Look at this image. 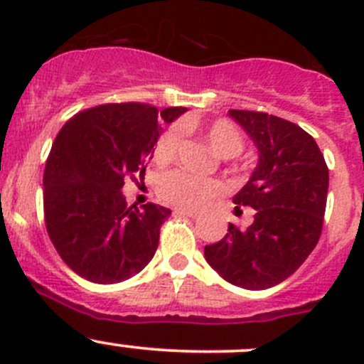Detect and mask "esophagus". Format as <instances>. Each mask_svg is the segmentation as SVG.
<instances>
[{"label": "esophagus", "instance_id": "esophagus-1", "mask_svg": "<svg viewBox=\"0 0 364 364\" xmlns=\"http://www.w3.org/2000/svg\"><path fill=\"white\" fill-rule=\"evenodd\" d=\"M174 213L176 215H183V216H197V211H193V209H185V208H176Z\"/></svg>", "mask_w": 364, "mask_h": 364}]
</instances>
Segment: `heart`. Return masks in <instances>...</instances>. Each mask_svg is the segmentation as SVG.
<instances>
[{"mask_svg":"<svg viewBox=\"0 0 364 364\" xmlns=\"http://www.w3.org/2000/svg\"><path fill=\"white\" fill-rule=\"evenodd\" d=\"M204 139L213 151L222 159H232L243 149V135L236 124L227 119H218L209 124L204 130ZM179 142L181 134L178 128H168L156 142L155 160L161 165L174 160ZM159 192L161 199L167 203L179 208L197 209L222 192V185L213 178H203L186 171H172L160 179Z\"/></svg>","mask_w":364,"mask_h":364,"instance_id":"b5f03b06","label":"heart"}]
</instances>
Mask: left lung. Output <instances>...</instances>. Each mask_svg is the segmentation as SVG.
I'll return each instance as SVG.
<instances>
[{"mask_svg": "<svg viewBox=\"0 0 364 364\" xmlns=\"http://www.w3.org/2000/svg\"><path fill=\"white\" fill-rule=\"evenodd\" d=\"M257 148L255 168L234 204L255 209L253 223H229L222 241L208 245L209 266L229 284L264 291L282 284L317 245L329 171L317 142L297 124L266 112L229 111Z\"/></svg>", "mask_w": 364, "mask_h": 364, "instance_id": "obj_1", "label": "left lung"}]
</instances>
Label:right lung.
Here are the masks:
<instances>
[{
    "label": "right lung",
    "instance_id": "right-lung-1",
    "mask_svg": "<svg viewBox=\"0 0 364 364\" xmlns=\"http://www.w3.org/2000/svg\"><path fill=\"white\" fill-rule=\"evenodd\" d=\"M185 107L109 104L70 117L43 172V213L54 248L93 284H119L141 273L159 247L171 209L127 205L124 179L144 174V160Z\"/></svg>",
    "mask_w": 364,
    "mask_h": 364
}]
</instances>
